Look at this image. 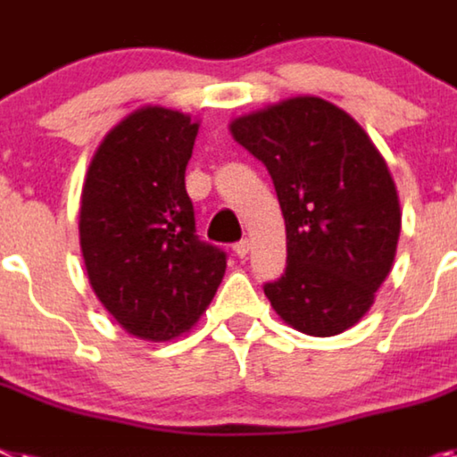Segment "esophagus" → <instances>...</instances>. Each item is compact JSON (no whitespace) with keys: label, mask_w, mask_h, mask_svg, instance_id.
Here are the masks:
<instances>
[{"label":"esophagus","mask_w":457,"mask_h":457,"mask_svg":"<svg viewBox=\"0 0 457 457\" xmlns=\"http://www.w3.org/2000/svg\"><path fill=\"white\" fill-rule=\"evenodd\" d=\"M232 248H235V253H237V255H239V258H246L248 251H251V241L241 239V241H237V244Z\"/></svg>","instance_id":"obj_1"}]
</instances>
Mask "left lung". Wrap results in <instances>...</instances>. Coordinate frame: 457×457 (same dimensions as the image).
Segmentation results:
<instances>
[{
  "label": "left lung",
  "mask_w": 457,
  "mask_h": 457,
  "mask_svg": "<svg viewBox=\"0 0 457 457\" xmlns=\"http://www.w3.org/2000/svg\"><path fill=\"white\" fill-rule=\"evenodd\" d=\"M267 167L286 220V274L264 286L297 332L335 337L374 304L402 229L388 164L344 109L313 95L287 97L229 122Z\"/></svg>",
  "instance_id": "left-lung-1"
}]
</instances>
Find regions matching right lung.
Instances as JSON below:
<instances>
[{
  "label": "right lung",
  "instance_id": "right-lung-1",
  "mask_svg": "<svg viewBox=\"0 0 457 457\" xmlns=\"http://www.w3.org/2000/svg\"><path fill=\"white\" fill-rule=\"evenodd\" d=\"M197 129V118L181 111H132L102 139L80 193L92 290L125 332L145 341L190 332L228 267L220 248L195 235L186 167Z\"/></svg>",
  "mask_w": 457,
  "mask_h": 457
}]
</instances>
